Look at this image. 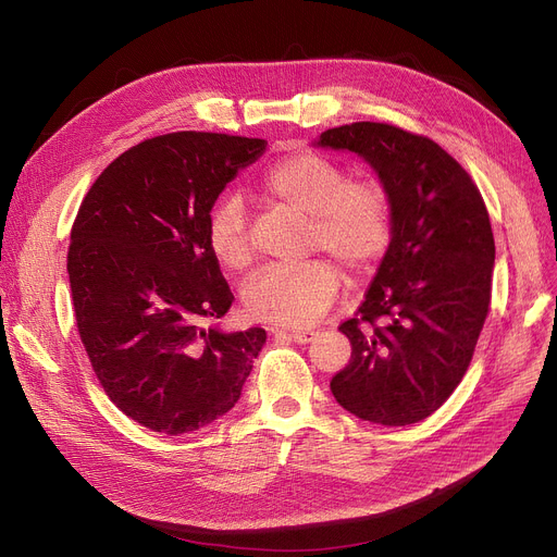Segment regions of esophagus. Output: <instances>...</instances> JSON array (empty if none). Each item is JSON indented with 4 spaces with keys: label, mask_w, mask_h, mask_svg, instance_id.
Returning a JSON list of instances; mask_svg holds the SVG:
<instances>
[{
    "label": "esophagus",
    "mask_w": 557,
    "mask_h": 557,
    "mask_svg": "<svg viewBox=\"0 0 557 557\" xmlns=\"http://www.w3.org/2000/svg\"><path fill=\"white\" fill-rule=\"evenodd\" d=\"M271 334L275 336H288L296 343H311L315 338L313 330H282V327H271Z\"/></svg>",
    "instance_id": "esophagus-1"
}]
</instances>
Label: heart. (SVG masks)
<instances>
[{"mask_svg":"<svg viewBox=\"0 0 557 557\" xmlns=\"http://www.w3.org/2000/svg\"><path fill=\"white\" fill-rule=\"evenodd\" d=\"M261 191L284 210L309 216L305 252L334 257L349 277L370 275L393 242V196L374 173L347 175L332 158L298 151L261 175ZM208 246L223 269L244 273L255 261V239L239 196H223L208 219ZM341 275L327 259L271 267L244 288L252 320L280 327H309L334 305Z\"/></svg>","mask_w":557,"mask_h":557,"instance_id":"obj_1","label":"heart"}]
</instances>
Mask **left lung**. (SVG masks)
<instances>
[{
	"instance_id": "left-lung-1",
	"label": "left lung",
	"mask_w": 557,
	"mask_h": 557,
	"mask_svg": "<svg viewBox=\"0 0 557 557\" xmlns=\"http://www.w3.org/2000/svg\"><path fill=\"white\" fill-rule=\"evenodd\" d=\"M318 144L366 158L393 196V242L355 318L338 327L352 357L330 388L361 420L416 424L462 382L490 311L485 200L441 144L399 126L355 122Z\"/></svg>"
}]
</instances>
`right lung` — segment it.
I'll list each match as a JSON object with an SVG mask.
<instances>
[{"instance_id": "add662e5", "label": "right lung", "mask_w": 557, "mask_h": 557, "mask_svg": "<svg viewBox=\"0 0 557 557\" xmlns=\"http://www.w3.org/2000/svg\"><path fill=\"white\" fill-rule=\"evenodd\" d=\"M267 139L181 131L112 160L72 225L67 273L101 388L137 424L181 435L239 401L267 332L210 320L234 296L208 246L214 200Z\"/></svg>"}]
</instances>
